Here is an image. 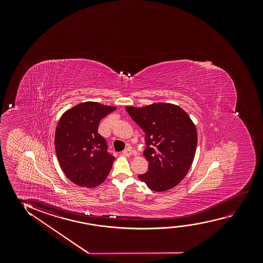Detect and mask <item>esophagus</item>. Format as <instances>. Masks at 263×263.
<instances>
[{
    "mask_svg": "<svg viewBox=\"0 0 263 263\" xmlns=\"http://www.w3.org/2000/svg\"><path fill=\"white\" fill-rule=\"evenodd\" d=\"M123 155H125V156H130V155H132V149L130 147H127L122 152Z\"/></svg>",
    "mask_w": 263,
    "mask_h": 263,
    "instance_id": "esophagus-1",
    "label": "esophagus"
}]
</instances>
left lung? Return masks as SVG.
<instances>
[{
    "label": "left lung",
    "mask_w": 263,
    "mask_h": 263,
    "mask_svg": "<svg viewBox=\"0 0 263 263\" xmlns=\"http://www.w3.org/2000/svg\"><path fill=\"white\" fill-rule=\"evenodd\" d=\"M126 109L145 133L144 155L149 166L139 179L157 192L175 187L191 168L197 148V130L190 116L168 103Z\"/></svg>",
    "instance_id": "8db88e82"
}]
</instances>
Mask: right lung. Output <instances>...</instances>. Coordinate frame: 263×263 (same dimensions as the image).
Returning a JSON list of instances; mask_svg holds the SVG:
<instances>
[{"instance_id": "right-lung-1", "label": "right lung", "mask_w": 263, "mask_h": 263, "mask_svg": "<svg viewBox=\"0 0 263 263\" xmlns=\"http://www.w3.org/2000/svg\"><path fill=\"white\" fill-rule=\"evenodd\" d=\"M115 109L84 102L62 116L54 134V147L63 172L73 183L96 187L108 176L115 157L98 128L101 119Z\"/></svg>"}]
</instances>
